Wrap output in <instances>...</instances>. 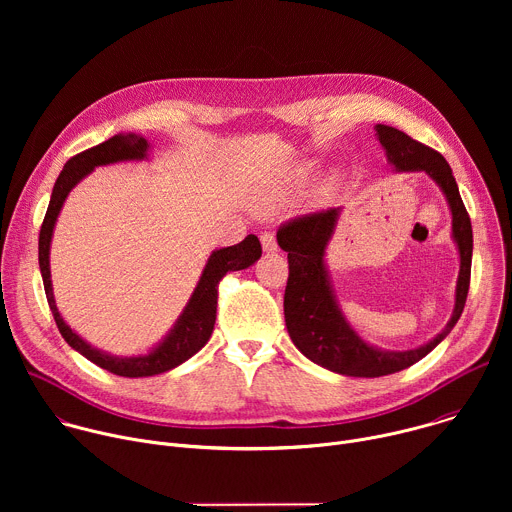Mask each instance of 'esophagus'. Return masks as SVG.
<instances>
[{
  "label": "esophagus",
  "instance_id": "34e87169",
  "mask_svg": "<svg viewBox=\"0 0 512 512\" xmlns=\"http://www.w3.org/2000/svg\"><path fill=\"white\" fill-rule=\"evenodd\" d=\"M261 245H263V251L265 253H275L277 251V241H275V235L271 231H265L261 233Z\"/></svg>",
  "mask_w": 512,
  "mask_h": 512
}]
</instances>
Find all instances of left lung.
<instances>
[{"instance_id":"obj_1","label":"left lung","mask_w":512,"mask_h":512,"mask_svg":"<svg viewBox=\"0 0 512 512\" xmlns=\"http://www.w3.org/2000/svg\"><path fill=\"white\" fill-rule=\"evenodd\" d=\"M377 137L389 164L399 172H425L442 188L452 210V235L460 251L456 306L446 328L427 344L413 350H381L364 342L342 316L326 269V247L334 235L340 208L291 218L277 231V243L287 253L289 277L283 296V314L289 338L298 350L320 367L346 377H385L399 373L440 344L460 320L472 269V223L462 202L450 164L440 152L415 141L407 133L377 125Z\"/></svg>"}]
</instances>
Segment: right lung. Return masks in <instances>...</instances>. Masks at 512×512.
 Here are the masks:
<instances>
[{
  "instance_id": "add662e5",
  "label": "right lung",
  "mask_w": 512,
  "mask_h": 512,
  "mask_svg": "<svg viewBox=\"0 0 512 512\" xmlns=\"http://www.w3.org/2000/svg\"><path fill=\"white\" fill-rule=\"evenodd\" d=\"M148 150H150V143L145 137H141L137 133H119V135H113L111 139L95 145V148H91V150H85L77 156H72L64 164L60 176L56 178V184H54L52 196H50V204H48L44 223L40 229V239H38V261H40V273H42V281H44L46 300H48L50 312L54 316V322H56L62 338L68 342V346H72L85 358L95 362L97 367H101L113 375H119V377H129V379L154 377V375L172 371L178 367V364H182L184 360L194 356L208 342L212 328H214L218 281H221L231 271L247 269L261 257V243L255 235H247L239 245L212 251L184 312L180 314V318L176 320V324L168 332V336L156 348H152L148 354L113 356V354L93 348L77 332H72L56 308L54 294H52V281H50V241H52V231L56 225L58 212H60L68 192L75 188L87 174H91L97 166H107V164L127 162V160H143V158H148Z\"/></svg>"
}]
</instances>
